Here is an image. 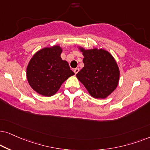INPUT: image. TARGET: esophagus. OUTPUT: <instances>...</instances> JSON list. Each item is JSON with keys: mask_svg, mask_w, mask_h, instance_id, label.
I'll use <instances>...</instances> for the list:
<instances>
[{"mask_svg": "<svg viewBox=\"0 0 150 150\" xmlns=\"http://www.w3.org/2000/svg\"><path fill=\"white\" fill-rule=\"evenodd\" d=\"M79 71V69H78V68H77V69H74V73H75V74H77L78 72Z\"/></svg>", "mask_w": 150, "mask_h": 150, "instance_id": "34e87169", "label": "esophagus"}]
</instances>
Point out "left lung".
Segmentation results:
<instances>
[{
    "mask_svg": "<svg viewBox=\"0 0 150 150\" xmlns=\"http://www.w3.org/2000/svg\"><path fill=\"white\" fill-rule=\"evenodd\" d=\"M77 48L82 53L84 67L76 77L92 97L105 99L119 84L120 71L115 59L105 49Z\"/></svg>",
    "mask_w": 150,
    "mask_h": 150,
    "instance_id": "1",
    "label": "left lung"
}]
</instances>
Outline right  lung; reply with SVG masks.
Segmentation results:
<instances>
[{
	"label": "right lung",
	"instance_id": "obj_1",
	"mask_svg": "<svg viewBox=\"0 0 150 150\" xmlns=\"http://www.w3.org/2000/svg\"><path fill=\"white\" fill-rule=\"evenodd\" d=\"M59 45L45 47L31 57L27 67V78L33 91L45 97L54 95L68 78L75 75L69 63L62 60Z\"/></svg>",
	"mask_w": 150,
	"mask_h": 150
}]
</instances>
